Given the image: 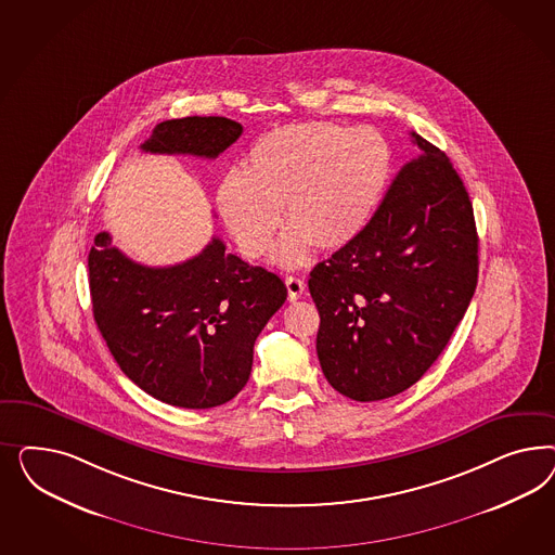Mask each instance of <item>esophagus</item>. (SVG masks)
Masks as SVG:
<instances>
[{"label":"esophagus","instance_id":"esophagus-1","mask_svg":"<svg viewBox=\"0 0 555 555\" xmlns=\"http://www.w3.org/2000/svg\"><path fill=\"white\" fill-rule=\"evenodd\" d=\"M285 285L291 301L301 299L302 293H305V281L302 279H299V276H286Z\"/></svg>","mask_w":555,"mask_h":555}]
</instances>
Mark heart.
Instances as JSON below:
<instances>
[{
  "label": "heart",
  "instance_id": "b5f03b06",
  "mask_svg": "<svg viewBox=\"0 0 555 555\" xmlns=\"http://www.w3.org/2000/svg\"><path fill=\"white\" fill-rule=\"evenodd\" d=\"M390 168V146L372 128L291 124L254 142L246 170L232 168L221 177L216 207L237 248L250 258L269 250L283 207L291 230L276 244L274 260L297 267L311 246L339 250L369 228Z\"/></svg>",
  "mask_w": 555,
  "mask_h": 555
}]
</instances>
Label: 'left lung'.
Instances as JSON below:
<instances>
[{
    "label": "left lung",
    "mask_w": 555,
    "mask_h": 555,
    "mask_svg": "<svg viewBox=\"0 0 555 555\" xmlns=\"http://www.w3.org/2000/svg\"><path fill=\"white\" fill-rule=\"evenodd\" d=\"M409 160L369 228L311 270L327 383L369 403L413 387L443 352L478 283L468 191L450 158L411 132Z\"/></svg>",
    "instance_id": "1"
}]
</instances>
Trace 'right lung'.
Here are the masks:
<instances>
[{"label": "right lung", "instance_id": "obj_1", "mask_svg": "<svg viewBox=\"0 0 555 555\" xmlns=\"http://www.w3.org/2000/svg\"><path fill=\"white\" fill-rule=\"evenodd\" d=\"M242 135L234 119H167L140 146L218 158ZM93 318L121 372L163 403L211 409L244 388L254 341L286 301L274 272L225 253L219 237L175 267H144L100 232L89 253Z\"/></svg>", "mask_w": 555, "mask_h": 555}]
</instances>
